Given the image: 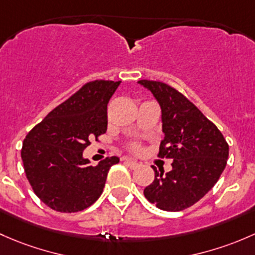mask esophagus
<instances>
[{"label": "esophagus", "mask_w": 255, "mask_h": 255, "mask_svg": "<svg viewBox=\"0 0 255 255\" xmlns=\"http://www.w3.org/2000/svg\"><path fill=\"white\" fill-rule=\"evenodd\" d=\"M123 161H124L125 163H127L128 167H130V168H132V169H133V168H136V167L138 166V163H137V162H136V161H133V159H131V158H128V157H124V158H123Z\"/></svg>", "instance_id": "esophagus-1"}]
</instances>
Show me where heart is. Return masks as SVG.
Listing matches in <instances>:
<instances>
[{
	"instance_id": "obj_1",
	"label": "heart",
	"mask_w": 255,
	"mask_h": 255,
	"mask_svg": "<svg viewBox=\"0 0 255 255\" xmlns=\"http://www.w3.org/2000/svg\"><path fill=\"white\" fill-rule=\"evenodd\" d=\"M128 151L133 152V153H138V152L141 151V148H142V145H141L140 141L133 140V141H130V142L128 143Z\"/></svg>"
}]
</instances>
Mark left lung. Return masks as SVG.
Here are the masks:
<instances>
[{
    "label": "left lung",
    "instance_id": "left-lung-1",
    "mask_svg": "<svg viewBox=\"0 0 255 255\" xmlns=\"http://www.w3.org/2000/svg\"><path fill=\"white\" fill-rule=\"evenodd\" d=\"M162 109L164 140L157 156L172 158V170L152 166L154 180L143 194L164 211H182L198 203L219 180L228 158V143L200 109L178 89L161 81L141 80Z\"/></svg>",
    "mask_w": 255,
    "mask_h": 255
}]
</instances>
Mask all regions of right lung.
Segmentation results:
<instances>
[{
  "label": "right lung",
  "instance_id": "right-lung-1",
  "mask_svg": "<svg viewBox=\"0 0 255 255\" xmlns=\"http://www.w3.org/2000/svg\"><path fill=\"white\" fill-rule=\"evenodd\" d=\"M122 81L96 80L36 124L23 141L22 156L27 179L35 195L59 212L87 209L103 193L110 167L119 163L107 157L89 166L82 153L92 138L99 140L108 125V103Z\"/></svg>",
  "mask_w": 255,
  "mask_h": 255
}]
</instances>
